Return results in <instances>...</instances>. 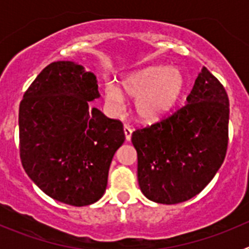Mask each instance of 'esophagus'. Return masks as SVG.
<instances>
[{"mask_svg":"<svg viewBox=\"0 0 249 249\" xmlns=\"http://www.w3.org/2000/svg\"><path fill=\"white\" fill-rule=\"evenodd\" d=\"M124 136H126V141H131L132 137V128L129 126H124Z\"/></svg>","mask_w":249,"mask_h":249,"instance_id":"esophagus-1","label":"esophagus"}]
</instances>
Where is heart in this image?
<instances>
[{"label":"heart","mask_w":249,"mask_h":249,"mask_svg":"<svg viewBox=\"0 0 249 249\" xmlns=\"http://www.w3.org/2000/svg\"><path fill=\"white\" fill-rule=\"evenodd\" d=\"M184 87L183 74L177 68L156 66L133 73L122 81V89L108 85L105 101L114 112L122 111L124 96L137 98L136 113L144 122L160 121L176 106Z\"/></svg>","instance_id":"heart-1"}]
</instances>
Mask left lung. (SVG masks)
I'll list each match as a JSON object with an SVG mask.
<instances>
[{
	"label": "left lung",
	"mask_w": 249,
	"mask_h": 249,
	"mask_svg": "<svg viewBox=\"0 0 249 249\" xmlns=\"http://www.w3.org/2000/svg\"><path fill=\"white\" fill-rule=\"evenodd\" d=\"M228 121L227 92L203 67L186 105L132 133L142 193L162 204L181 203L198 195L223 163Z\"/></svg>",
	"instance_id": "1"
}]
</instances>
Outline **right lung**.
<instances>
[{
	"label": "right lung",
	"instance_id": "1",
	"mask_svg": "<svg viewBox=\"0 0 249 249\" xmlns=\"http://www.w3.org/2000/svg\"><path fill=\"white\" fill-rule=\"evenodd\" d=\"M96 76L71 61L43 68L19 103V157L28 177L51 198L82 207L107 187L112 158L124 142L121 121L89 102Z\"/></svg>",
	"mask_w": 249,
	"mask_h": 249
}]
</instances>
